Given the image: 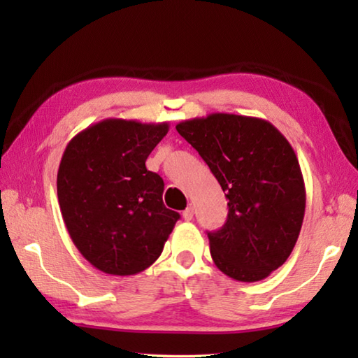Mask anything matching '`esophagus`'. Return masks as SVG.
I'll return each mask as SVG.
<instances>
[{
  "instance_id": "1",
  "label": "esophagus",
  "mask_w": 358,
  "mask_h": 358,
  "mask_svg": "<svg viewBox=\"0 0 358 358\" xmlns=\"http://www.w3.org/2000/svg\"><path fill=\"white\" fill-rule=\"evenodd\" d=\"M192 216H194V208H192V207H187V208L183 211L185 221H191Z\"/></svg>"
}]
</instances>
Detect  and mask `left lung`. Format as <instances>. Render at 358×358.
I'll return each mask as SVG.
<instances>
[{"label": "left lung", "mask_w": 358, "mask_h": 358, "mask_svg": "<svg viewBox=\"0 0 358 358\" xmlns=\"http://www.w3.org/2000/svg\"><path fill=\"white\" fill-rule=\"evenodd\" d=\"M227 197V221L208 232L224 275L254 282L286 262L300 235L306 192L294 148L268 121L211 113L177 124Z\"/></svg>", "instance_id": "obj_1"}]
</instances>
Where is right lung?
Listing matches in <instances>:
<instances>
[{
	"instance_id": "add662e5",
	"label": "right lung",
	"mask_w": 358,
	"mask_h": 358,
	"mask_svg": "<svg viewBox=\"0 0 358 358\" xmlns=\"http://www.w3.org/2000/svg\"><path fill=\"white\" fill-rule=\"evenodd\" d=\"M169 123L107 118L72 138L57 191L66 229L82 256L107 275L141 273L180 220L162 202L164 181L145 161Z\"/></svg>"
}]
</instances>
